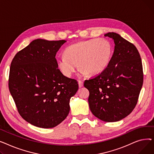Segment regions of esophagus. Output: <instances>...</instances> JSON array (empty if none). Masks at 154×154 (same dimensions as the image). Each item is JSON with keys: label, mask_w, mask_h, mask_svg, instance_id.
I'll return each mask as SVG.
<instances>
[{"label": "esophagus", "mask_w": 154, "mask_h": 154, "mask_svg": "<svg viewBox=\"0 0 154 154\" xmlns=\"http://www.w3.org/2000/svg\"><path fill=\"white\" fill-rule=\"evenodd\" d=\"M78 83H79V87H83V85H84V82H83L82 81H81V80H79Z\"/></svg>", "instance_id": "esophagus-1"}]
</instances>
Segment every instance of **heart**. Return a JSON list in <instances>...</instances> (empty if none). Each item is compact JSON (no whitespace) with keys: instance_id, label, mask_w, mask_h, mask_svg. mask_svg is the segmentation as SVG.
<instances>
[{"instance_id":"1","label":"heart","mask_w":154,"mask_h":154,"mask_svg":"<svg viewBox=\"0 0 154 154\" xmlns=\"http://www.w3.org/2000/svg\"><path fill=\"white\" fill-rule=\"evenodd\" d=\"M64 57L57 60L62 74L70 77L77 66L82 75L100 74L107 68L112 55V47L107 40L92 38L82 40L67 47Z\"/></svg>"}]
</instances>
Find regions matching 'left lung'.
I'll return each mask as SVG.
<instances>
[{
    "label": "left lung",
    "mask_w": 154,
    "mask_h": 154,
    "mask_svg": "<svg viewBox=\"0 0 154 154\" xmlns=\"http://www.w3.org/2000/svg\"><path fill=\"white\" fill-rule=\"evenodd\" d=\"M114 40L115 48L107 68L99 75L85 80L89 91L88 102L92 114L107 122L128 116L138 102L143 73L136 47L114 32L104 35Z\"/></svg>",
    "instance_id": "1"
}]
</instances>
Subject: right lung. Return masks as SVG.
<instances>
[{
    "mask_svg": "<svg viewBox=\"0 0 154 154\" xmlns=\"http://www.w3.org/2000/svg\"><path fill=\"white\" fill-rule=\"evenodd\" d=\"M65 40L36 39L18 52L11 64L9 88L20 116L40 128H53L67 117L78 91L74 79L58 69L55 55Z\"/></svg>",
    "mask_w": 154,
    "mask_h": 154,
    "instance_id": "add662e5",
    "label": "right lung"
}]
</instances>
